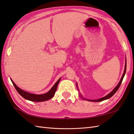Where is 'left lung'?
I'll use <instances>...</instances> for the list:
<instances>
[{"label":"left lung","mask_w":134,"mask_h":134,"mask_svg":"<svg viewBox=\"0 0 134 134\" xmlns=\"http://www.w3.org/2000/svg\"><path fill=\"white\" fill-rule=\"evenodd\" d=\"M126 69H127V60H126V59H125V69H124V73H123V75H122V77H121V80H120L119 83H118V84L117 86H116V87L114 88V89H113V90L111 91V92L109 93V94H108L107 96H105L103 97H102V98H98V99H97V100H89V99H87V98H83V97H82V96L81 94H80V93L79 96H80V97H81V98H82V99H83V100H87V101H90V102H102V101H103V100L108 99V98H110V97H111L113 96L114 95V94H115V93H116V92H117V91L118 90V89H119L120 85H121V83H122V80H123V78H124V76H125V72H126ZM76 87H77L78 90H79V89H78V87H77V84H76Z\"/></svg>","instance_id":"8db88e82"}]
</instances>
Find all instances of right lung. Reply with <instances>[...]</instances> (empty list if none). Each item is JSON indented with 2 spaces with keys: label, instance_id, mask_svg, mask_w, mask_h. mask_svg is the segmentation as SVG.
<instances>
[{
  "label": "right lung",
  "instance_id": "1",
  "mask_svg": "<svg viewBox=\"0 0 134 134\" xmlns=\"http://www.w3.org/2000/svg\"><path fill=\"white\" fill-rule=\"evenodd\" d=\"M60 79H61V77H60L58 80L55 83V85L53 86L50 89L49 92H48L47 93H45V94H33V93H30L26 92V91L21 89L20 88L17 86L14 83V82L13 81L12 79H10V80L13 83V85L14 86L15 89L17 91V92H18L25 99L34 102H41L48 100L54 97V94L55 93V92H56L58 85V83L60 81Z\"/></svg>",
  "mask_w": 134,
  "mask_h": 134
}]
</instances>
